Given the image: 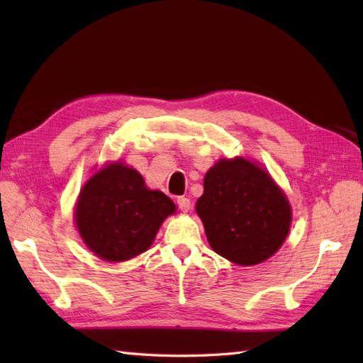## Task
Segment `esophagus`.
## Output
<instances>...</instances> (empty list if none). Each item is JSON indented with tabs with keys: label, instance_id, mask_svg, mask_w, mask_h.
I'll use <instances>...</instances> for the list:
<instances>
[{
	"label": "esophagus",
	"instance_id": "obj_1",
	"mask_svg": "<svg viewBox=\"0 0 363 363\" xmlns=\"http://www.w3.org/2000/svg\"><path fill=\"white\" fill-rule=\"evenodd\" d=\"M177 207H179V209L182 211V212H189L190 211V199L189 198H186V196H179L177 198Z\"/></svg>",
	"mask_w": 363,
	"mask_h": 363
}]
</instances>
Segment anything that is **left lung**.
<instances>
[{
  "instance_id": "left-lung-1",
  "label": "left lung",
  "mask_w": 363,
  "mask_h": 363,
  "mask_svg": "<svg viewBox=\"0 0 363 363\" xmlns=\"http://www.w3.org/2000/svg\"><path fill=\"white\" fill-rule=\"evenodd\" d=\"M196 212L213 251L238 265L272 257L291 221L287 198L272 176L242 157L221 159L207 172Z\"/></svg>"
}]
</instances>
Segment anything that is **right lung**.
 Listing matches in <instances>:
<instances>
[{
	"instance_id": "add662e5",
	"label": "right lung",
	"mask_w": 363,
	"mask_h": 363,
	"mask_svg": "<svg viewBox=\"0 0 363 363\" xmlns=\"http://www.w3.org/2000/svg\"><path fill=\"white\" fill-rule=\"evenodd\" d=\"M174 203L165 194L146 189L134 168L112 164L81 190L76 225L89 248L109 262L133 259L151 246Z\"/></svg>"
}]
</instances>
